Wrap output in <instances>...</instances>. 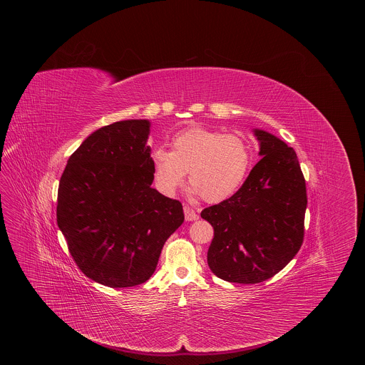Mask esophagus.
<instances>
[{
	"instance_id": "esophagus-1",
	"label": "esophagus",
	"mask_w": 365,
	"mask_h": 365,
	"mask_svg": "<svg viewBox=\"0 0 365 365\" xmlns=\"http://www.w3.org/2000/svg\"><path fill=\"white\" fill-rule=\"evenodd\" d=\"M183 212H185V219H186V222H192V220H197V219H198L195 210L190 208V207H187V205L183 208Z\"/></svg>"
}]
</instances>
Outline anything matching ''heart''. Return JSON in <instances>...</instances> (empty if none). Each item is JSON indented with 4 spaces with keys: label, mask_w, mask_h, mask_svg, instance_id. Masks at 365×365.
<instances>
[{
    "label": "heart",
    "mask_w": 365,
    "mask_h": 365,
    "mask_svg": "<svg viewBox=\"0 0 365 365\" xmlns=\"http://www.w3.org/2000/svg\"><path fill=\"white\" fill-rule=\"evenodd\" d=\"M171 148L150 153L156 189L165 197L174 195L189 173L191 194L212 204L226 201L242 186L253 161L247 139L201 125L176 133Z\"/></svg>",
    "instance_id": "heart-1"
}]
</instances>
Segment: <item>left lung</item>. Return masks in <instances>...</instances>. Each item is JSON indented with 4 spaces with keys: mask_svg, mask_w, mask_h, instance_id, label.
<instances>
[{
    "mask_svg": "<svg viewBox=\"0 0 365 365\" xmlns=\"http://www.w3.org/2000/svg\"><path fill=\"white\" fill-rule=\"evenodd\" d=\"M260 161L241 189L201 212L215 237L208 265L231 283L253 284L277 275L304 241L307 187L294 149L255 128Z\"/></svg>",
    "mask_w": 365,
    "mask_h": 365,
    "instance_id": "left-lung-1",
    "label": "left lung"
}]
</instances>
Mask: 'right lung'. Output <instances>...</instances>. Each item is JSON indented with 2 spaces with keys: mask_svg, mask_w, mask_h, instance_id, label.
Segmentation results:
<instances>
[{
  "mask_svg": "<svg viewBox=\"0 0 365 365\" xmlns=\"http://www.w3.org/2000/svg\"><path fill=\"white\" fill-rule=\"evenodd\" d=\"M150 122L131 119L90 134L71 155L57 194V225L79 269L109 287L150 278L182 204L152 187Z\"/></svg>",
  "mask_w": 365,
  "mask_h": 365,
  "instance_id": "1",
  "label": "right lung"
}]
</instances>
